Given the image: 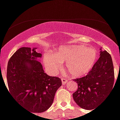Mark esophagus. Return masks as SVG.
I'll use <instances>...</instances> for the list:
<instances>
[{
  "label": "esophagus",
  "instance_id": "34e87169",
  "mask_svg": "<svg viewBox=\"0 0 120 120\" xmlns=\"http://www.w3.org/2000/svg\"><path fill=\"white\" fill-rule=\"evenodd\" d=\"M61 82H62V84H63V85L66 84V83L68 82V81L67 79H64V78H61Z\"/></svg>",
  "mask_w": 120,
  "mask_h": 120
}]
</instances>
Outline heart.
Masks as SVG:
<instances>
[{"label": "heart", "instance_id": "1", "mask_svg": "<svg viewBox=\"0 0 120 120\" xmlns=\"http://www.w3.org/2000/svg\"><path fill=\"white\" fill-rule=\"evenodd\" d=\"M96 58V51L92 48L76 45L60 46L52 54L45 56L44 63L49 71L54 73L60 68L61 63L65 61L69 74L77 77L88 72Z\"/></svg>", "mask_w": 120, "mask_h": 120}]
</instances>
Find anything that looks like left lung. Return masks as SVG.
<instances>
[{"label": "left lung", "instance_id": "obj_1", "mask_svg": "<svg viewBox=\"0 0 120 120\" xmlns=\"http://www.w3.org/2000/svg\"><path fill=\"white\" fill-rule=\"evenodd\" d=\"M74 81L78 84L77 90L72 95L76 103L87 110L95 109L113 88L114 69L110 54L100 51L98 60L89 73Z\"/></svg>", "mask_w": 120, "mask_h": 120}]
</instances>
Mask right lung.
Returning <instances> with one entry per match:
<instances>
[{"mask_svg":"<svg viewBox=\"0 0 120 120\" xmlns=\"http://www.w3.org/2000/svg\"><path fill=\"white\" fill-rule=\"evenodd\" d=\"M35 49H19L8 61L7 77L10 92L16 101L31 112L41 113L52 105L61 80L45 73L36 60L41 54Z\"/></svg>","mask_w":120,"mask_h":120,"instance_id":"right-lung-1","label":"right lung"}]
</instances>
